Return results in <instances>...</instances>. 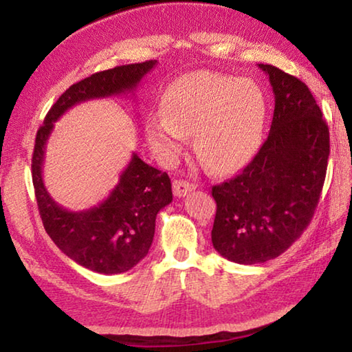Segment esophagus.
<instances>
[{
  "label": "esophagus",
  "mask_w": 352,
  "mask_h": 352,
  "mask_svg": "<svg viewBox=\"0 0 352 352\" xmlns=\"http://www.w3.org/2000/svg\"><path fill=\"white\" fill-rule=\"evenodd\" d=\"M172 189H174L175 197H184V195L192 192V190L195 189V184L189 183L186 180H175L174 183H172Z\"/></svg>",
  "instance_id": "obj_1"
}]
</instances>
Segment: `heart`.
Returning a JSON list of instances; mask_svg holds the SVG:
<instances>
[{
    "label": "heart",
    "instance_id": "b5f03b06",
    "mask_svg": "<svg viewBox=\"0 0 352 352\" xmlns=\"http://www.w3.org/2000/svg\"><path fill=\"white\" fill-rule=\"evenodd\" d=\"M265 116V98L252 79L192 71L170 82L162 94V116H148L146 140L172 162L192 133L194 151L216 174L239 169L253 153Z\"/></svg>",
    "mask_w": 352,
    "mask_h": 352
}]
</instances>
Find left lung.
<instances>
[{
	"mask_svg": "<svg viewBox=\"0 0 352 352\" xmlns=\"http://www.w3.org/2000/svg\"><path fill=\"white\" fill-rule=\"evenodd\" d=\"M258 67L275 94L269 136L239 174L212 186V245L245 265L278 258L301 236L329 158V129L306 83L272 65Z\"/></svg>",
	"mask_w": 352,
	"mask_h": 352,
	"instance_id": "8db88e82",
	"label": "left lung"
}]
</instances>
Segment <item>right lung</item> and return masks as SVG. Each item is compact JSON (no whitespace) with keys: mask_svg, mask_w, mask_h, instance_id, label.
<instances>
[{"mask_svg":"<svg viewBox=\"0 0 352 352\" xmlns=\"http://www.w3.org/2000/svg\"><path fill=\"white\" fill-rule=\"evenodd\" d=\"M155 65L157 60L122 65L71 85L47 111L35 138L32 183L46 233L68 258L104 275L127 272L146 258L157 214L172 201L170 178L133 153L109 197L90 210L69 211L51 197L43 183L46 142L54 122L69 109L91 99L135 94Z\"/></svg>","mask_w":352,"mask_h":352,"instance_id":"add662e5","label":"right lung"}]
</instances>
